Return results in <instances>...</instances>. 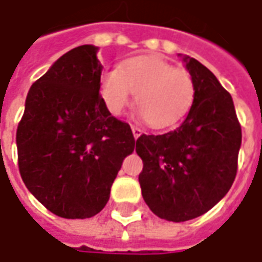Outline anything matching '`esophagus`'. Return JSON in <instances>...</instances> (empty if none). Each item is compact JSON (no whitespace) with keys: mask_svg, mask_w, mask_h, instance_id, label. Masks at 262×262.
I'll use <instances>...</instances> for the list:
<instances>
[{"mask_svg":"<svg viewBox=\"0 0 262 262\" xmlns=\"http://www.w3.org/2000/svg\"><path fill=\"white\" fill-rule=\"evenodd\" d=\"M131 129H133V136H134V138H138V137L141 136V133H143V131H141V129H140V128L136 125L131 126Z\"/></svg>","mask_w":262,"mask_h":262,"instance_id":"1","label":"esophagus"}]
</instances>
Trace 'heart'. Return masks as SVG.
<instances>
[{
  "instance_id": "obj_1",
  "label": "heart",
  "mask_w": 262,
  "mask_h": 262,
  "mask_svg": "<svg viewBox=\"0 0 262 262\" xmlns=\"http://www.w3.org/2000/svg\"><path fill=\"white\" fill-rule=\"evenodd\" d=\"M99 93L112 115L122 114L136 93L140 115L147 124L169 128L188 115L195 84L185 68H176L160 56L138 55L125 59L118 70L103 71Z\"/></svg>"
}]
</instances>
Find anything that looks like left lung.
<instances>
[{"instance_id": "obj_1", "label": "left lung", "mask_w": 262, "mask_h": 262, "mask_svg": "<svg viewBox=\"0 0 262 262\" xmlns=\"http://www.w3.org/2000/svg\"><path fill=\"white\" fill-rule=\"evenodd\" d=\"M195 84L186 119L162 136H140L138 175L148 208L169 222L201 216L226 195L237 172L242 129L230 93L201 62L184 56Z\"/></svg>"}]
</instances>
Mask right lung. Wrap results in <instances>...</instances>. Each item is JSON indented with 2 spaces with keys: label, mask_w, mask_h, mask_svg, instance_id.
<instances>
[{
  "label": "right lung",
  "mask_w": 262,
  "mask_h": 262,
  "mask_svg": "<svg viewBox=\"0 0 262 262\" xmlns=\"http://www.w3.org/2000/svg\"><path fill=\"white\" fill-rule=\"evenodd\" d=\"M96 54V46L81 45L56 59L30 87L15 134L25 185L64 219L92 217L106 206L136 146L131 126L100 97Z\"/></svg>",
  "instance_id": "right-lung-1"
}]
</instances>
